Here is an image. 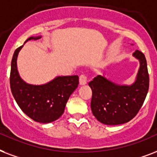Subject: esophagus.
Wrapping results in <instances>:
<instances>
[{"label":"esophagus","mask_w":157,"mask_h":157,"mask_svg":"<svg viewBox=\"0 0 157 157\" xmlns=\"http://www.w3.org/2000/svg\"><path fill=\"white\" fill-rule=\"evenodd\" d=\"M87 76L84 75H82L81 76L79 77V84L81 85V86H82V85H85L87 84Z\"/></svg>","instance_id":"esophagus-1"}]
</instances>
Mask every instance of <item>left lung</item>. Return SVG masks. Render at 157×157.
<instances>
[{"label": "left lung", "mask_w": 157, "mask_h": 157, "mask_svg": "<svg viewBox=\"0 0 157 157\" xmlns=\"http://www.w3.org/2000/svg\"><path fill=\"white\" fill-rule=\"evenodd\" d=\"M133 56L139 61L134 82L119 84L98 75L88 83L92 91L91 109L96 119L107 125L128 122L142 107L149 88V75L145 56L135 51Z\"/></svg>", "instance_id": "left-lung-1"}]
</instances>
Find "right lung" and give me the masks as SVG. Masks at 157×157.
Segmentation results:
<instances>
[{"mask_svg":"<svg viewBox=\"0 0 157 157\" xmlns=\"http://www.w3.org/2000/svg\"><path fill=\"white\" fill-rule=\"evenodd\" d=\"M42 36L30 37L25 41L40 39ZM24 45L17 48L11 60L10 89L19 108L36 122L47 124L58 120L64 113L70 95L78 84V76H56L44 84H30L19 75L17 59Z\"/></svg>","mask_w":157,"mask_h":157,"instance_id":"1","label":"right lung"}]
</instances>
